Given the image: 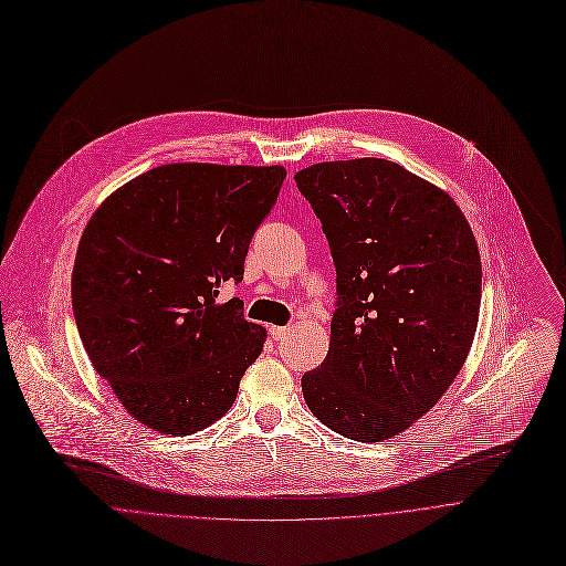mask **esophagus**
I'll list each match as a JSON object with an SVG mask.
<instances>
[{
    "label": "esophagus",
    "instance_id": "1",
    "mask_svg": "<svg viewBox=\"0 0 566 566\" xmlns=\"http://www.w3.org/2000/svg\"><path fill=\"white\" fill-rule=\"evenodd\" d=\"M270 334H272L274 342H281V338H285V336L290 334V327H285V325H272V327H270Z\"/></svg>",
    "mask_w": 566,
    "mask_h": 566
}]
</instances>
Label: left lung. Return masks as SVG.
<instances>
[{
    "label": "left lung",
    "instance_id": "8db88e82",
    "mask_svg": "<svg viewBox=\"0 0 566 566\" xmlns=\"http://www.w3.org/2000/svg\"><path fill=\"white\" fill-rule=\"evenodd\" d=\"M294 180L336 268L329 350L301 379L305 403L348 439H390L439 401L473 346V230L443 189L384 158L318 163Z\"/></svg>",
    "mask_w": 566,
    "mask_h": 566
}]
</instances>
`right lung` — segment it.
I'll return each instance as SVG.
<instances>
[{
	"instance_id": "obj_1",
	"label": "right lung",
	"mask_w": 566,
	"mask_h": 566,
	"mask_svg": "<svg viewBox=\"0 0 566 566\" xmlns=\"http://www.w3.org/2000/svg\"><path fill=\"white\" fill-rule=\"evenodd\" d=\"M287 171L174 163L113 191L80 239L71 298L82 346L140 423L174 437L228 412L265 327L243 303H218L241 283L250 241Z\"/></svg>"
}]
</instances>
